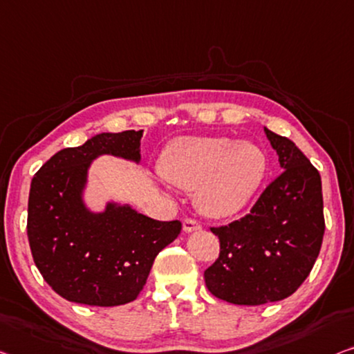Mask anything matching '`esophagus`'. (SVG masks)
Here are the masks:
<instances>
[{"mask_svg":"<svg viewBox=\"0 0 354 354\" xmlns=\"http://www.w3.org/2000/svg\"><path fill=\"white\" fill-rule=\"evenodd\" d=\"M183 229H184V232H194V230L202 229V225H200L198 221H195L192 218H186L183 223Z\"/></svg>","mask_w":354,"mask_h":354,"instance_id":"esophagus-1","label":"esophagus"}]
</instances>
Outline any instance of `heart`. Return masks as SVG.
<instances>
[{"mask_svg": "<svg viewBox=\"0 0 354 354\" xmlns=\"http://www.w3.org/2000/svg\"><path fill=\"white\" fill-rule=\"evenodd\" d=\"M167 179L197 189V205L213 218H227L243 209L267 175V156L251 141L227 136H181L163 152Z\"/></svg>", "mask_w": 354, "mask_h": 354, "instance_id": "b5f03b06", "label": "heart"}]
</instances>
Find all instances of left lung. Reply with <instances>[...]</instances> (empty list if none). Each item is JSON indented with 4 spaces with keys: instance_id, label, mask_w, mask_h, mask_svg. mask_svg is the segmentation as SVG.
I'll return each mask as SVG.
<instances>
[{
    "instance_id": "obj_1",
    "label": "left lung",
    "mask_w": 354,
    "mask_h": 354,
    "mask_svg": "<svg viewBox=\"0 0 354 354\" xmlns=\"http://www.w3.org/2000/svg\"><path fill=\"white\" fill-rule=\"evenodd\" d=\"M277 151V176L243 218L209 227L219 256L205 270L208 291L235 305L289 297L312 272L324 235L319 171L286 136L266 129Z\"/></svg>"
}]
</instances>
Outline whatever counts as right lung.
I'll list each match as a JSON object with an SVG mask.
<instances>
[{"instance_id": "add662e5", "label": "right lung", "mask_w": 354, "mask_h": 354, "mask_svg": "<svg viewBox=\"0 0 354 354\" xmlns=\"http://www.w3.org/2000/svg\"><path fill=\"white\" fill-rule=\"evenodd\" d=\"M141 130L102 133L52 156L31 179L26 235L46 283L70 302L118 307L143 291L156 256L181 234L179 221H156L130 207L84 208L88 163L100 154L140 160Z\"/></svg>"}]
</instances>
